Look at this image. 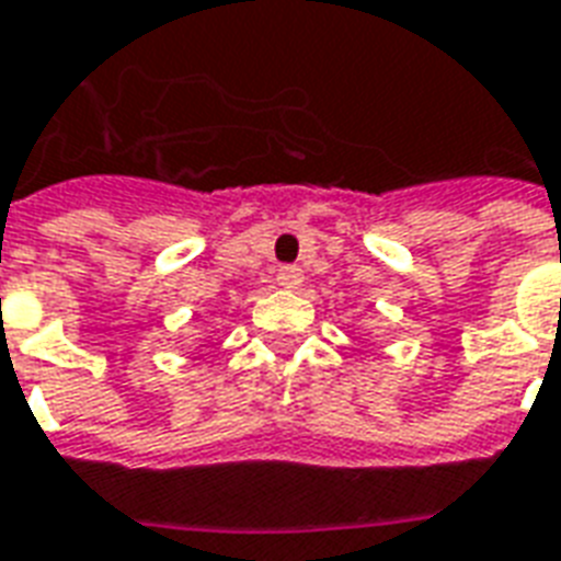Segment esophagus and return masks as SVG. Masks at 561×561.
Masks as SVG:
<instances>
[{"instance_id":"obj_1","label":"esophagus","mask_w":561,"mask_h":561,"mask_svg":"<svg viewBox=\"0 0 561 561\" xmlns=\"http://www.w3.org/2000/svg\"><path fill=\"white\" fill-rule=\"evenodd\" d=\"M276 282H279L282 288H288V291H294V288H300L302 270L300 267H282L279 273H276Z\"/></svg>"}]
</instances>
